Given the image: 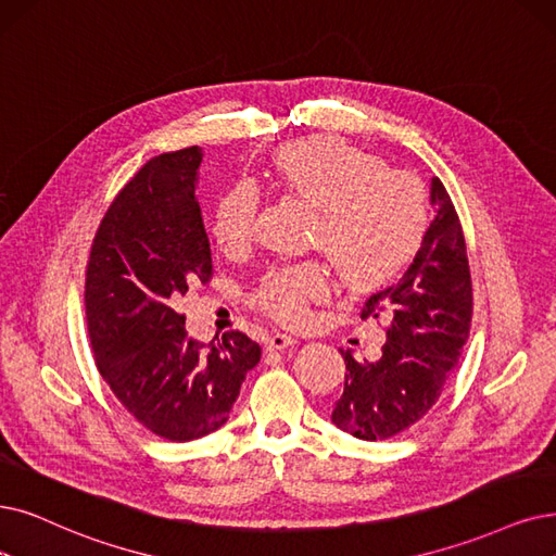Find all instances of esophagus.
Listing matches in <instances>:
<instances>
[{"mask_svg": "<svg viewBox=\"0 0 556 556\" xmlns=\"http://www.w3.org/2000/svg\"><path fill=\"white\" fill-rule=\"evenodd\" d=\"M294 344H296V338L290 336V332H274V336L266 340V346H269L271 351L287 349V346H294Z\"/></svg>", "mask_w": 556, "mask_h": 556, "instance_id": "1", "label": "esophagus"}]
</instances>
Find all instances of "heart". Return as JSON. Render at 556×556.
Segmentation results:
<instances>
[{"mask_svg":"<svg viewBox=\"0 0 556 556\" xmlns=\"http://www.w3.org/2000/svg\"><path fill=\"white\" fill-rule=\"evenodd\" d=\"M383 168L379 157L338 137L285 143L271 157L274 182L315 207L313 243L353 290L392 280L413 260L427 230L425 187L410 173ZM257 214V189L237 182L216 198L210 232L224 251L241 253L255 241ZM328 294V269L307 260L266 271L253 301L266 315L299 324L309 305Z\"/></svg>","mask_w":556,"mask_h":556,"instance_id":"1","label":"heart"}]
</instances>
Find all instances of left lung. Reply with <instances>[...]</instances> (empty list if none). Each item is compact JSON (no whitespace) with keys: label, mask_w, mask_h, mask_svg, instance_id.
Masks as SVG:
<instances>
[{"label":"left lung","mask_w":556,"mask_h":556,"mask_svg":"<svg viewBox=\"0 0 556 556\" xmlns=\"http://www.w3.org/2000/svg\"><path fill=\"white\" fill-rule=\"evenodd\" d=\"M429 224L421 247L388 290L363 307V319L388 317V342L376 363L342 351L344 392L332 425L361 440H388L425 417L458 367L472 321V278L465 237L452 198L431 180Z\"/></svg>","instance_id":"1"}]
</instances>
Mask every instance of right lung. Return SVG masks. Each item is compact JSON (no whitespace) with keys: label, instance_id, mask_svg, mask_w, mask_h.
I'll return each instance as SVG.
<instances>
[{"label":"right lung","instance_id":"add662e5","mask_svg":"<svg viewBox=\"0 0 556 556\" xmlns=\"http://www.w3.org/2000/svg\"><path fill=\"white\" fill-rule=\"evenodd\" d=\"M198 146L152 157L106 210L86 264L84 305L96 365L118 402L170 442L224 427L262 349L239 330L187 338L180 296L212 278L198 205Z\"/></svg>","mask_w":556,"mask_h":556}]
</instances>
